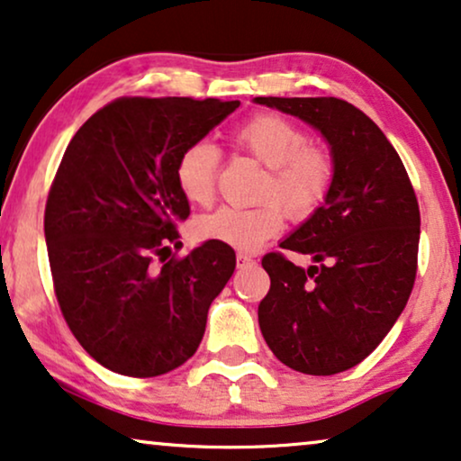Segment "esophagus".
<instances>
[{"label": "esophagus", "instance_id": "1", "mask_svg": "<svg viewBox=\"0 0 461 461\" xmlns=\"http://www.w3.org/2000/svg\"><path fill=\"white\" fill-rule=\"evenodd\" d=\"M254 262V258L248 256V254H237V267H245V264H251Z\"/></svg>", "mask_w": 461, "mask_h": 461}]
</instances>
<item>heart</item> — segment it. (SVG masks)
Masks as SVG:
<instances>
[{
  "label": "heart",
  "instance_id": "b5f03b06",
  "mask_svg": "<svg viewBox=\"0 0 461 461\" xmlns=\"http://www.w3.org/2000/svg\"><path fill=\"white\" fill-rule=\"evenodd\" d=\"M239 155L267 167L258 186L256 207H220L194 220L199 241L222 243L239 251L260 249L283 230L287 216L295 222L312 218L330 197L336 182V157L323 144L311 142L308 131L276 113H258L230 136ZM220 150L194 140L176 159V185L193 205H207L216 193Z\"/></svg>",
  "mask_w": 461,
  "mask_h": 461
}]
</instances>
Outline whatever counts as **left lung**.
Instances as JSON below:
<instances>
[{"mask_svg": "<svg viewBox=\"0 0 461 461\" xmlns=\"http://www.w3.org/2000/svg\"><path fill=\"white\" fill-rule=\"evenodd\" d=\"M321 130L336 157L325 205L283 249L312 256L302 268L281 251L262 258L270 276L258 306L275 357L308 375L355 367L386 338L418 273L420 205L407 169L384 131L342 98L258 96Z\"/></svg>", "mask_w": 461, "mask_h": 461, "instance_id": "8db88e82", "label": "left lung"}]
</instances>
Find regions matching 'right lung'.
Here are the masks:
<instances>
[{
  "label": "right lung",
  "mask_w": 461,
  "mask_h": 461,
  "mask_svg": "<svg viewBox=\"0 0 461 461\" xmlns=\"http://www.w3.org/2000/svg\"><path fill=\"white\" fill-rule=\"evenodd\" d=\"M237 106L122 96L94 113L62 155L43 213L54 294L77 342L115 374L153 377L188 361L232 276L229 245L172 251L191 213L174 169L180 150Z\"/></svg>",
  "instance_id": "obj_1"
}]
</instances>
